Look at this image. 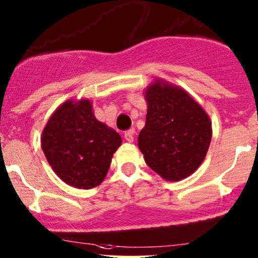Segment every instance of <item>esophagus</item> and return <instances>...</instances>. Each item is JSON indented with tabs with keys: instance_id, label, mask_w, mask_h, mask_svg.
<instances>
[{
	"instance_id": "obj_1",
	"label": "esophagus",
	"mask_w": 258,
	"mask_h": 258,
	"mask_svg": "<svg viewBox=\"0 0 258 258\" xmlns=\"http://www.w3.org/2000/svg\"><path fill=\"white\" fill-rule=\"evenodd\" d=\"M134 135H135L134 130H130V131L124 132L123 137H124V140H126V142H128V143L134 142Z\"/></svg>"
}]
</instances>
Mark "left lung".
<instances>
[{
  "label": "left lung",
  "mask_w": 258,
  "mask_h": 258,
  "mask_svg": "<svg viewBox=\"0 0 258 258\" xmlns=\"http://www.w3.org/2000/svg\"><path fill=\"white\" fill-rule=\"evenodd\" d=\"M146 126L138 148L149 168L168 181L189 176L205 160L212 140L207 112L182 88L157 79L146 90Z\"/></svg>",
  "instance_id": "1"
}]
</instances>
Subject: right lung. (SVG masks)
Instances as JSON below:
<instances>
[{"instance_id":"1","label":"right lung","mask_w":258,"mask_h":258,"mask_svg":"<svg viewBox=\"0 0 258 258\" xmlns=\"http://www.w3.org/2000/svg\"><path fill=\"white\" fill-rule=\"evenodd\" d=\"M115 130L100 122L88 99L67 100L55 110L41 135V148L58 177L77 188L97 187L121 146Z\"/></svg>"}]
</instances>
